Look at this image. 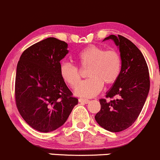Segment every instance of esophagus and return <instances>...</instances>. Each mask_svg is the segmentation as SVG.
Masks as SVG:
<instances>
[{
    "label": "esophagus",
    "mask_w": 160,
    "mask_h": 160,
    "mask_svg": "<svg viewBox=\"0 0 160 160\" xmlns=\"http://www.w3.org/2000/svg\"><path fill=\"white\" fill-rule=\"evenodd\" d=\"M78 101H79V102H80V103H83V104H88V103L90 102L89 100L83 99V98H79Z\"/></svg>",
    "instance_id": "34e87169"
}]
</instances>
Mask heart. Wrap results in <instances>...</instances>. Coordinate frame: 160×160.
<instances>
[{
    "label": "heart",
    "instance_id": "1",
    "mask_svg": "<svg viewBox=\"0 0 160 160\" xmlns=\"http://www.w3.org/2000/svg\"><path fill=\"white\" fill-rule=\"evenodd\" d=\"M80 68L86 69L89 77L79 85L76 94L83 98H91L102 90L104 83L109 86L117 82L122 70V59L115 49L106 50L97 46H90L82 49L76 57ZM64 81L75 88L81 78L80 70L77 66L68 62L62 63L59 68Z\"/></svg>",
    "mask_w": 160,
    "mask_h": 160
}]
</instances>
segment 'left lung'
Instances as JSON below:
<instances>
[{"label":"left lung","instance_id":"1","mask_svg":"<svg viewBox=\"0 0 160 160\" xmlns=\"http://www.w3.org/2000/svg\"><path fill=\"white\" fill-rule=\"evenodd\" d=\"M107 39L114 40L119 46L122 70L106 94L110 101L100 100L101 110L95 120L104 129L118 132L129 128L142 111L149 91V72L142 53L130 40L120 35H111ZM115 96L118 98L114 99Z\"/></svg>","mask_w":160,"mask_h":160}]
</instances>
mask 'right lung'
Segmentation results:
<instances>
[{
	"label": "right lung",
	"mask_w": 160,
	"mask_h": 160,
	"mask_svg": "<svg viewBox=\"0 0 160 160\" xmlns=\"http://www.w3.org/2000/svg\"><path fill=\"white\" fill-rule=\"evenodd\" d=\"M67 43L47 38L22 52L17 65L14 98L18 112L29 126L49 132L62 126L78 99L60 75V60Z\"/></svg>",
	"instance_id": "1"
}]
</instances>
